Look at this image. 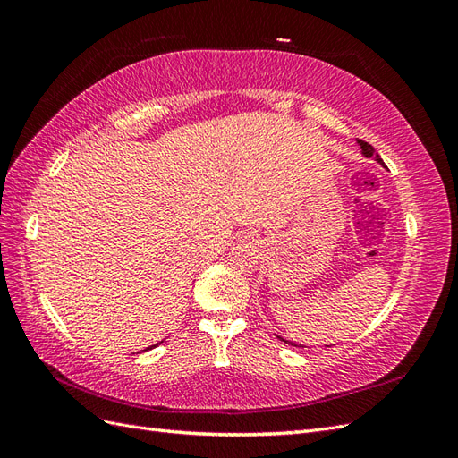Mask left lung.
<instances>
[{"mask_svg":"<svg viewBox=\"0 0 458 458\" xmlns=\"http://www.w3.org/2000/svg\"><path fill=\"white\" fill-rule=\"evenodd\" d=\"M359 145H361V150H363V155L367 157V158H377L382 165H384V162H382V158L377 155V152H374V148H372V145H369V143H365V141H361L359 140ZM281 338V336H279ZM283 340V338H281ZM283 342H286V340H283ZM290 345H296V348H303V345H298V344H293V342H288Z\"/></svg>","mask_w":458,"mask_h":458,"instance_id":"obj_1","label":"left lung"}]
</instances>
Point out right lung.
<instances>
[{
	"label": "right lung",
	"instance_id": "add662e5",
	"mask_svg": "<svg viewBox=\"0 0 458 458\" xmlns=\"http://www.w3.org/2000/svg\"><path fill=\"white\" fill-rule=\"evenodd\" d=\"M157 345H158V344H155V345H150V348H147V350H152V348H157Z\"/></svg>",
	"mask_w": 458,
	"mask_h": 458
}]
</instances>
